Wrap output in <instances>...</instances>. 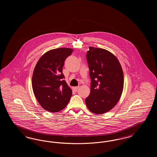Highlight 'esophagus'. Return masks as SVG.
<instances>
[{
  "label": "esophagus",
  "instance_id": "34e87169",
  "mask_svg": "<svg viewBox=\"0 0 157 157\" xmlns=\"http://www.w3.org/2000/svg\"><path fill=\"white\" fill-rule=\"evenodd\" d=\"M79 88V86H75V87H74V88H73V90H75V91H76L77 90H78V88Z\"/></svg>",
  "mask_w": 157,
  "mask_h": 157
}]
</instances>
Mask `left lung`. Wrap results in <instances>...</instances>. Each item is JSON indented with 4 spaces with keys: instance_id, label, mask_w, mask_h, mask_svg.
Masks as SVG:
<instances>
[{
    "instance_id": "8db88e82",
    "label": "left lung",
    "mask_w": 157,
    "mask_h": 157,
    "mask_svg": "<svg viewBox=\"0 0 157 157\" xmlns=\"http://www.w3.org/2000/svg\"><path fill=\"white\" fill-rule=\"evenodd\" d=\"M86 59L91 79L90 92L85 103L91 111L102 114L109 111L121 97L124 73L119 60L109 51L90 46Z\"/></svg>"
}]
</instances>
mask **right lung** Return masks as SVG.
I'll return each mask as SVG.
<instances>
[{
    "label": "right lung",
    "instance_id": "obj_1",
    "mask_svg": "<svg viewBox=\"0 0 157 157\" xmlns=\"http://www.w3.org/2000/svg\"><path fill=\"white\" fill-rule=\"evenodd\" d=\"M71 48H60L44 53L37 61L32 79V89L41 106L48 111L58 112L67 105L72 94L63 79L62 67Z\"/></svg>",
    "mask_w": 157,
    "mask_h": 157
}]
</instances>
